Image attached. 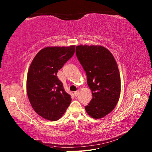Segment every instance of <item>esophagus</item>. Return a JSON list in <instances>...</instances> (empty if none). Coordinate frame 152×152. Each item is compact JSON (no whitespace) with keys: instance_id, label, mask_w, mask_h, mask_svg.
I'll return each mask as SVG.
<instances>
[{"instance_id":"esophagus-1","label":"esophagus","mask_w":152,"mask_h":152,"mask_svg":"<svg viewBox=\"0 0 152 152\" xmlns=\"http://www.w3.org/2000/svg\"><path fill=\"white\" fill-rule=\"evenodd\" d=\"M79 92H80V91H79V90H77V91H75V92L74 93V95H75V96H77V95H78V94H79Z\"/></svg>"}]
</instances>
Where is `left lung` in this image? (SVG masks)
I'll list each match as a JSON object with an SVG mask.
<instances>
[{"label":"left lung","instance_id":"obj_1","mask_svg":"<svg viewBox=\"0 0 152 152\" xmlns=\"http://www.w3.org/2000/svg\"><path fill=\"white\" fill-rule=\"evenodd\" d=\"M77 58L86 71L93 99L85 109L94 118H101L115 107L121 94V77L115 59L102 46L80 45Z\"/></svg>","mask_w":152,"mask_h":152}]
</instances>
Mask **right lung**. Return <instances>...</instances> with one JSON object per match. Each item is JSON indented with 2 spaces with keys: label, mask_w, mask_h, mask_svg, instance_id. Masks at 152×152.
Listing matches in <instances>:
<instances>
[{
  "label": "right lung",
  "mask_w": 152,
  "mask_h": 152,
  "mask_svg": "<svg viewBox=\"0 0 152 152\" xmlns=\"http://www.w3.org/2000/svg\"><path fill=\"white\" fill-rule=\"evenodd\" d=\"M75 52V45L46 47L37 53L30 66L26 82L28 99L34 111L45 119L58 121L71 102L57 73Z\"/></svg>",
  "instance_id": "1"
}]
</instances>
